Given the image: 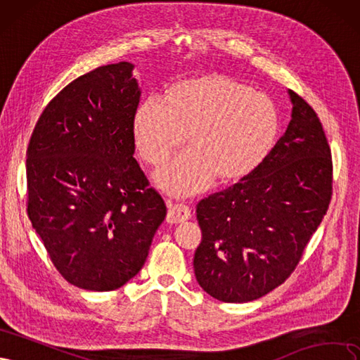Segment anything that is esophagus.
<instances>
[{
  "label": "esophagus",
  "mask_w": 360,
  "mask_h": 360,
  "mask_svg": "<svg viewBox=\"0 0 360 360\" xmlns=\"http://www.w3.org/2000/svg\"><path fill=\"white\" fill-rule=\"evenodd\" d=\"M167 206H169L167 217H166L167 223L178 224V223L187 221V219L191 218V211H190V207L187 205L167 202Z\"/></svg>",
  "instance_id": "esophagus-1"
}]
</instances>
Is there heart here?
Wrapping results in <instances>:
<instances>
[{
  "mask_svg": "<svg viewBox=\"0 0 360 360\" xmlns=\"http://www.w3.org/2000/svg\"><path fill=\"white\" fill-rule=\"evenodd\" d=\"M139 154L163 166L187 134L190 148L157 173L161 190L191 195L218 176L231 182L256 169L276 142L280 113L263 92L224 75L179 80L166 100L148 98L133 117Z\"/></svg>",
  "mask_w": 360,
  "mask_h": 360,
  "instance_id": "heart-1",
  "label": "heart"
}]
</instances>
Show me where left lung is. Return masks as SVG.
Wrapping results in <instances>:
<instances>
[{
    "label": "left lung",
    "mask_w": 360,
    "mask_h": 360,
    "mask_svg": "<svg viewBox=\"0 0 360 360\" xmlns=\"http://www.w3.org/2000/svg\"><path fill=\"white\" fill-rule=\"evenodd\" d=\"M288 96L292 120L269 154L250 175L197 205L195 280L221 302H250L283 284L329 207L326 136L314 109L292 89Z\"/></svg>",
    "instance_id": "obj_1"
}]
</instances>
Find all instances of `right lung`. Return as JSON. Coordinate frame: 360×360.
Masks as SVG:
<instances>
[{"instance_id": "1", "label": "right lung", "mask_w": 360, "mask_h": 360, "mask_svg": "<svg viewBox=\"0 0 360 360\" xmlns=\"http://www.w3.org/2000/svg\"><path fill=\"white\" fill-rule=\"evenodd\" d=\"M134 65H101L43 110L27 150L28 217L55 268L91 292L142 269L166 205L134 155Z\"/></svg>"}]
</instances>
